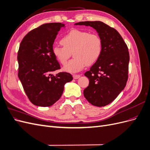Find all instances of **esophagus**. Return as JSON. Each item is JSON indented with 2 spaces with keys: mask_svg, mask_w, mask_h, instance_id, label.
Here are the masks:
<instances>
[{
  "mask_svg": "<svg viewBox=\"0 0 150 150\" xmlns=\"http://www.w3.org/2000/svg\"><path fill=\"white\" fill-rule=\"evenodd\" d=\"M80 76H81L79 75V74H74V75H73V78L75 79H77L79 78Z\"/></svg>",
  "mask_w": 150,
  "mask_h": 150,
  "instance_id": "obj_1",
  "label": "esophagus"
}]
</instances>
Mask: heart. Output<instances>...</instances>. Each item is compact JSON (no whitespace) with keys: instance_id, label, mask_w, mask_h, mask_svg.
I'll return each instance as SVG.
<instances>
[{"instance_id":"heart-1","label":"heart","mask_w":150,"mask_h":150,"mask_svg":"<svg viewBox=\"0 0 150 150\" xmlns=\"http://www.w3.org/2000/svg\"><path fill=\"white\" fill-rule=\"evenodd\" d=\"M61 44L63 47H52V54L61 64L64 65L72 51L74 58L64 67L65 71L71 73L78 72L88 64L96 62L103 50V40L98 34L78 29L68 32L61 39Z\"/></svg>"}]
</instances>
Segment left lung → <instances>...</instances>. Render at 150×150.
<instances>
[{"label":"left lung","instance_id":"1","mask_svg":"<svg viewBox=\"0 0 150 150\" xmlns=\"http://www.w3.org/2000/svg\"><path fill=\"white\" fill-rule=\"evenodd\" d=\"M75 24L92 27L102 39L101 56L84 74L89 83L83 93L93 105L106 106L123 90L128 81L129 61L128 46L118 32L103 22L84 21Z\"/></svg>","mask_w":150,"mask_h":150}]
</instances>
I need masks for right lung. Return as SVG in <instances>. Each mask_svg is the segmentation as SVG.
I'll return each instance as SVG.
<instances>
[{"label":"right lung","instance_id":"1","mask_svg":"<svg viewBox=\"0 0 150 150\" xmlns=\"http://www.w3.org/2000/svg\"><path fill=\"white\" fill-rule=\"evenodd\" d=\"M64 26L61 22L44 24L29 32L20 44L18 77L27 96L35 106H52L61 97L64 84L73 79L66 72L52 74L61 69L52 47L58 32Z\"/></svg>","mask_w":150,"mask_h":150}]
</instances>
